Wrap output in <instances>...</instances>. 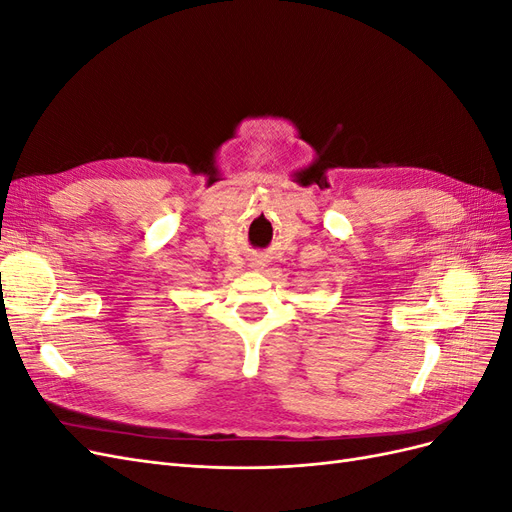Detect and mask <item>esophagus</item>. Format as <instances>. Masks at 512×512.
I'll return each instance as SVG.
<instances>
[{
  "instance_id": "esophagus-1",
  "label": "esophagus",
  "mask_w": 512,
  "mask_h": 512,
  "mask_svg": "<svg viewBox=\"0 0 512 512\" xmlns=\"http://www.w3.org/2000/svg\"><path fill=\"white\" fill-rule=\"evenodd\" d=\"M250 267H254V269H262V267H265V262L258 260V258H254V260L250 262Z\"/></svg>"
}]
</instances>
